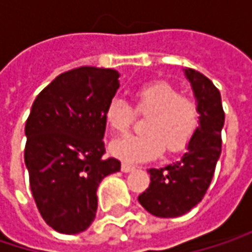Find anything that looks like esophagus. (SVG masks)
I'll return each mask as SVG.
<instances>
[{
  "label": "esophagus",
  "mask_w": 252,
  "mask_h": 252,
  "mask_svg": "<svg viewBox=\"0 0 252 252\" xmlns=\"http://www.w3.org/2000/svg\"><path fill=\"white\" fill-rule=\"evenodd\" d=\"M134 169H135V168H134V166H131V165H128V163H123V165H121V171H123V172H132V171H134Z\"/></svg>",
  "instance_id": "obj_1"
}]
</instances>
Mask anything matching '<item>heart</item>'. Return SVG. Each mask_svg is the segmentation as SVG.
Masks as SVG:
<instances>
[{"label": "heart", "mask_w": 252, "mask_h": 252, "mask_svg": "<svg viewBox=\"0 0 252 252\" xmlns=\"http://www.w3.org/2000/svg\"><path fill=\"white\" fill-rule=\"evenodd\" d=\"M135 112L147 115L143 123V135H126L109 147L112 156L138 163L155 159L166 147L169 153L182 152L198 126L195 102L166 81H153L141 86L134 93ZM134 118L132 108L121 97L109 100L105 109V121L112 132L123 134Z\"/></svg>", "instance_id": "b5f03b06"}]
</instances>
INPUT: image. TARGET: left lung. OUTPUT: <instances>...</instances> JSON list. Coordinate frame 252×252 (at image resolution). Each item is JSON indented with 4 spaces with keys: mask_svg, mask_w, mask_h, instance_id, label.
Returning <instances> with one entry per match:
<instances>
[{
    "mask_svg": "<svg viewBox=\"0 0 252 252\" xmlns=\"http://www.w3.org/2000/svg\"><path fill=\"white\" fill-rule=\"evenodd\" d=\"M191 84L198 126L185 153L163 168H150L149 188L138 195L140 204L153 216L178 218L188 213L204 197L222 152L225 112L215 84L192 68H184Z\"/></svg>",
    "mask_w": 252,
    "mask_h": 252,
    "instance_id": "8db88e82",
    "label": "left lung"
}]
</instances>
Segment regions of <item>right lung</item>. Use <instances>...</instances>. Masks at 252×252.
<instances>
[{
	"label": "right lung",
	"instance_id": "right-lung-1",
	"mask_svg": "<svg viewBox=\"0 0 252 252\" xmlns=\"http://www.w3.org/2000/svg\"><path fill=\"white\" fill-rule=\"evenodd\" d=\"M120 73L80 67L63 73L34 99L26 121L25 163L36 206L57 232L80 233L97 210V187L121 169L103 158L105 109Z\"/></svg>",
	"mask_w": 252,
	"mask_h": 252
}]
</instances>
